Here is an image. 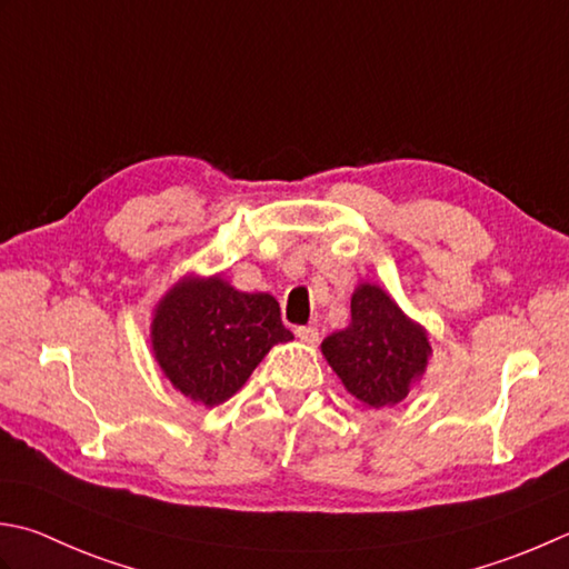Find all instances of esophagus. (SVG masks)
<instances>
[{
    "label": "esophagus",
    "mask_w": 569,
    "mask_h": 569,
    "mask_svg": "<svg viewBox=\"0 0 569 569\" xmlns=\"http://www.w3.org/2000/svg\"><path fill=\"white\" fill-rule=\"evenodd\" d=\"M296 336H298L300 340H303V342H308V345H316L320 332H318L316 326H298V328H296Z\"/></svg>",
    "instance_id": "obj_1"
}]
</instances>
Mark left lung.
I'll return each mask as SVG.
<instances>
[{"label":"left lung","mask_w":569,"mask_h":569,"mask_svg":"<svg viewBox=\"0 0 569 569\" xmlns=\"http://www.w3.org/2000/svg\"><path fill=\"white\" fill-rule=\"evenodd\" d=\"M350 313L348 328L322 340V355L348 392L367 407L402 402L427 367V332L372 283L355 291Z\"/></svg>","instance_id":"obj_1"}]
</instances>
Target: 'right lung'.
I'll return each mask as SVG.
<instances>
[{
	"label": "right lung",
	"mask_w": 569,
	"mask_h": 569,
	"mask_svg": "<svg viewBox=\"0 0 569 569\" xmlns=\"http://www.w3.org/2000/svg\"><path fill=\"white\" fill-rule=\"evenodd\" d=\"M293 340L269 293H241L214 278H189L152 320V350L180 392L204 407L239 392L276 342Z\"/></svg>",
	"instance_id": "add662e5"
}]
</instances>
